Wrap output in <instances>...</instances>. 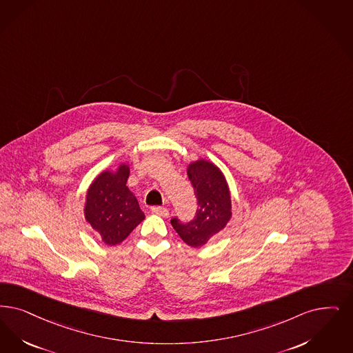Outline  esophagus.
<instances>
[{
    "mask_svg": "<svg viewBox=\"0 0 353 353\" xmlns=\"http://www.w3.org/2000/svg\"><path fill=\"white\" fill-rule=\"evenodd\" d=\"M151 212H154V214H157V215H160V216H163V218H167V216L170 215V212H168L165 208H161V206H154V208H151Z\"/></svg>",
    "mask_w": 353,
    "mask_h": 353,
    "instance_id": "obj_1",
    "label": "esophagus"
}]
</instances>
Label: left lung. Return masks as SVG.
<instances>
[{
    "instance_id": "left-lung-1",
    "label": "left lung",
    "mask_w": 353,
    "mask_h": 353,
    "mask_svg": "<svg viewBox=\"0 0 353 353\" xmlns=\"http://www.w3.org/2000/svg\"><path fill=\"white\" fill-rule=\"evenodd\" d=\"M188 177L194 188L197 210L183 223L172 218L170 223L190 247H201L223 230L231 218V198L222 172L212 163L198 160L188 167Z\"/></svg>"
}]
</instances>
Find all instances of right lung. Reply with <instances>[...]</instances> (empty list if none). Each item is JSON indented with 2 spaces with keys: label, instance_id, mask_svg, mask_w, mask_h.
<instances>
[{
  "label": "right lung",
  "instance_id": "1",
  "mask_svg": "<svg viewBox=\"0 0 353 353\" xmlns=\"http://www.w3.org/2000/svg\"><path fill=\"white\" fill-rule=\"evenodd\" d=\"M128 174L127 165L102 172L88 190L85 218L108 245L122 243L145 218L126 186Z\"/></svg>",
  "mask_w": 353,
  "mask_h": 353
}]
</instances>
